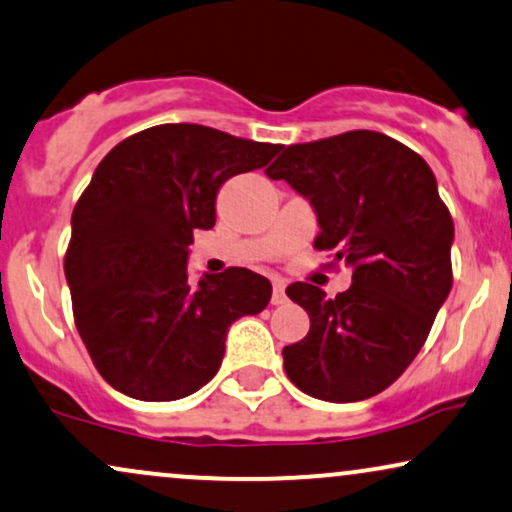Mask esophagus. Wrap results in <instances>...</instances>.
Returning <instances> with one entry per match:
<instances>
[{
    "instance_id": "34e87169",
    "label": "esophagus",
    "mask_w": 512,
    "mask_h": 512,
    "mask_svg": "<svg viewBox=\"0 0 512 512\" xmlns=\"http://www.w3.org/2000/svg\"><path fill=\"white\" fill-rule=\"evenodd\" d=\"M273 306H280L287 301V294H285V280H280V277H275L273 280Z\"/></svg>"
}]
</instances>
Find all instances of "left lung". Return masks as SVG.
Wrapping results in <instances>:
<instances>
[{
    "label": "left lung",
    "mask_w": 512,
    "mask_h": 512,
    "mask_svg": "<svg viewBox=\"0 0 512 512\" xmlns=\"http://www.w3.org/2000/svg\"><path fill=\"white\" fill-rule=\"evenodd\" d=\"M266 173L308 199L315 246L353 270L334 299L308 282L287 287L311 318L306 337L282 349L287 377L313 399H370L418 356L451 292L453 220L437 178L420 154L372 130L282 147Z\"/></svg>",
    "instance_id": "1"
}]
</instances>
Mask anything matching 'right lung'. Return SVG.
<instances>
[{
	"instance_id": "1",
	"label": "right lung",
	"mask_w": 512,
	"mask_h": 512,
	"mask_svg": "<svg viewBox=\"0 0 512 512\" xmlns=\"http://www.w3.org/2000/svg\"><path fill=\"white\" fill-rule=\"evenodd\" d=\"M280 151L197 123L154 125L104 156L71 218L68 287L99 375L125 396L175 401L223 363L227 330L268 306L263 275L227 268L194 285V230L216 225L218 189Z\"/></svg>"
}]
</instances>
